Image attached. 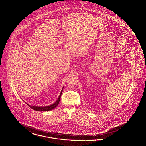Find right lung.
<instances>
[{
    "label": "right lung",
    "mask_w": 146,
    "mask_h": 146,
    "mask_svg": "<svg viewBox=\"0 0 146 146\" xmlns=\"http://www.w3.org/2000/svg\"><path fill=\"white\" fill-rule=\"evenodd\" d=\"M63 90V88H62ZM62 92L60 93V94L58 98V99L57 100L53 103L52 105H50L49 106H46V107H37V106H31L29 104H27V105H28V106H29L31 108V109H32L34 110H36V111H49V110H51L52 109H54L56 107L59 103V101L60 100V97H61V95H62Z\"/></svg>",
    "instance_id": "1"
}]
</instances>
